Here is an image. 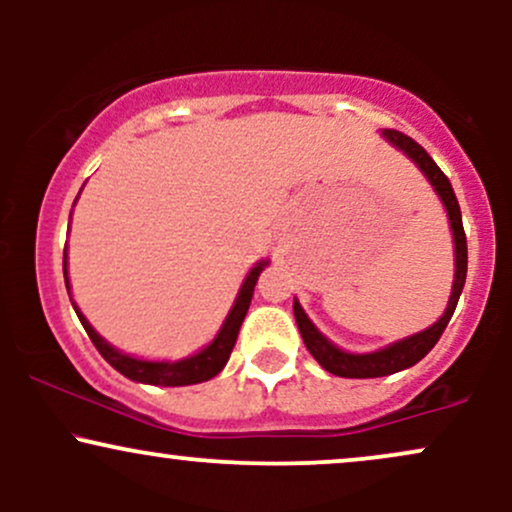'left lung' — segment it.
<instances>
[{"mask_svg": "<svg viewBox=\"0 0 512 512\" xmlns=\"http://www.w3.org/2000/svg\"><path fill=\"white\" fill-rule=\"evenodd\" d=\"M383 137L416 163V168L426 175V180L431 182L433 190H436V195L440 197V202H443L445 211H448L452 243H455V281H452L448 308H445V313L440 315L438 322H433V325L424 332L411 334L407 339H399V342L385 346V349L380 351H373V354H349V351L334 346L330 339L310 322V317L305 315L301 303L293 301V315H296V325L303 337V344L308 346V351L322 368L330 370L332 375H339V378H383V375H392L397 373V370L411 368L414 363H419L421 358L436 346L440 334L448 327L450 317L457 308V301H460L464 279H467V236H464L462 211L460 204H457L455 192H452L450 180L445 178L443 170L436 166V161L426 154L424 146L416 144L414 139L407 137V134L397 132V129H385Z\"/></svg>", "mask_w": 512, "mask_h": 512, "instance_id": "8db88e82", "label": "left lung"}]
</instances>
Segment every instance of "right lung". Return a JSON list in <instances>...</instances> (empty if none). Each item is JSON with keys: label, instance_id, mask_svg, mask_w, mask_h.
I'll return each mask as SVG.
<instances>
[{"label": "right lung", "instance_id": "add662e5", "mask_svg": "<svg viewBox=\"0 0 512 512\" xmlns=\"http://www.w3.org/2000/svg\"><path fill=\"white\" fill-rule=\"evenodd\" d=\"M267 260L257 262L255 267L250 269L248 276H245L243 286H240L236 303H233L231 313L226 315L223 320L219 334L214 337V342L209 346H204L202 351L197 354L180 358V361H142V358H134L117 351L115 346H110L105 339L91 327V322L81 315V310L76 308V303L72 301L76 315H79L81 325L88 337H91L93 346L101 351V356L105 361L113 366L117 373H122L125 378L134 380V383H146V385H163V387H182V385H197L204 383V380H211L214 375H219L223 366L228 363V356H231L233 346H236L240 325H243L245 315H248L250 301H252V291H255L257 276L262 274V269L267 267ZM64 284H67L69 291V276H67V252H64Z\"/></svg>", "mask_w": 512, "mask_h": 512}]
</instances>
